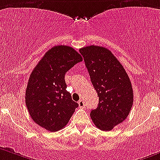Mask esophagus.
Segmentation results:
<instances>
[{
  "mask_svg": "<svg viewBox=\"0 0 160 160\" xmlns=\"http://www.w3.org/2000/svg\"><path fill=\"white\" fill-rule=\"evenodd\" d=\"M78 104H79V107L80 108H83L84 106H85V104H84V102H83V100H80V101L78 102Z\"/></svg>",
  "mask_w": 160,
  "mask_h": 160,
  "instance_id": "esophagus-1",
  "label": "esophagus"
}]
</instances>
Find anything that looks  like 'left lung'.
<instances>
[{
    "label": "left lung",
    "instance_id": "obj_1",
    "mask_svg": "<svg viewBox=\"0 0 160 160\" xmlns=\"http://www.w3.org/2000/svg\"><path fill=\"white\" fill-rule=\"evenodd\" d=\"M91 81L99 96L92 110L93 123L101 131H111L128 117L133 104V90L128 75L112 52L101 46L80 48Z\"/></svg>",
    "mask_w": 160,
    "mask_h": 160
}]
</instances>
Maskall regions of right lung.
Segmentation results:
<instances>
[{
	"instance_id": "add662e5",
	"label": "right lung",
	"mask_w": 160,
	"mask_h": 160,
	"mask_svg": "<svg viewBox=\"0 0 160 160\" xmlns=\"http://www.w3.org/2000/svg\"><path fill=\"white\" fill-rule=\"evenodd\" d=\"M83 58L70 46H54L30 75L25 103L34 122L49 132L64 128L79 105L66 90L64 75Z\"/></svg>"
}]
</instances>
